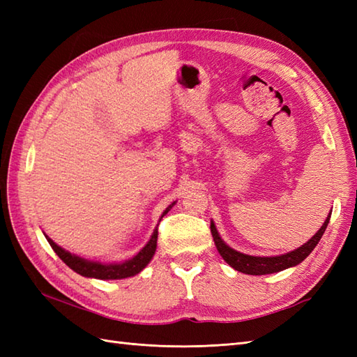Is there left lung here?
Returning a JSON list of instances; mask_svg holds the SVG:
<instances>
[{"label": "left lung", "mask_w": 357, "mask_h": 357, "mask_svg": "<svg viewBox=\"0 0 357 357\" xmlns=\"http://www.w3.org/2000/svg\"><path fill=\"white\" fill-rule=\"evenodd\" d=\"M330 216L325 219V222L322 224V227L314 236L310 239L308 242H305L304 245H301L299 248L293 250L290 253H285V255H280V256H250V255H244V253H239L236 250H233L231 247H229L225 244V242L219 236V233L216 230V227L211 221L210 225V230H211V236H213L215 241V245L218 248L219 255L222 256V259L233 267L234 270H238L241 273H245V275H255V276H261V275H270V273H278V271H282L285 268H290L294 267V265L301 264L302 261L305 259V257L313 252V248L317 245V242L321 241L322 234L327 229V225L330 222Z\"/></svg>", "instance_id": "8db88e82"}]
</instances>
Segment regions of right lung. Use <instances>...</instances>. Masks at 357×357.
<instances>
[{"mask_svg": "<svg viewBox=\"0 0 357 357\" xmlns=\"http://www.w3.org/2000/svg\"><path fill=\"white\" fill-rule=\"evenodd\" d=\"M173 204L164 210L162 216L169 213V210L173 207ZM162 216H161V219H162ZM161 219H159V221H161ZM45 238H47L50 247L53 248V252L59 256V259H61L66 265H69V267L73 271H77L78 275L84 276V278H96V279H104V280L105 279H124V278H130V276L138 275V273L146 268V265L151 261V257H153V255L156 252L158 227L153 230V234H151V238L146 244V247H144L138 255L133 256L132 259L119 262V264H102V262L82 259V257H79L77 255H72L70 252H67V250L56 245L49 236H45Z\"/></svg>", "mask_w": 357, "mask_h": 357, "instance_id": "right-lung-1", "label": "right lung"}]
</instances>
